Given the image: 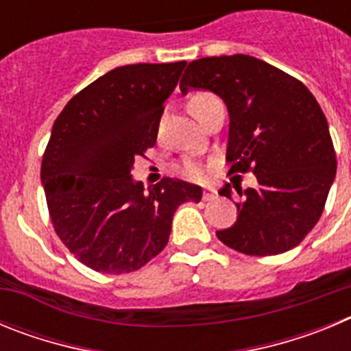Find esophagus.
Masks as SVG:
<instances>
[{"instance_id": "1", "label": "esophagus", "mask_w": 351, "mask_h": 351, "mask_svg": "<svg viewBox=\"0 0 351 351\" xmlns=\"http://www.w3.org/2000/svg\"><path fill=\"white\" fill-rule=\"evenodd\" d=\"M202 198L206 200V202H209V200H214V198H216V190H214L213 186H206V188H204Z\"/></svg>"}]
</instances>
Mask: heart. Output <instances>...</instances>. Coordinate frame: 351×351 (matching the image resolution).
Here are the masks:
<instances>
[{"label": "heart", "mask_w": 351, "mask_h": 351, "mask_svg": "<svg viewBox=\"0 0 351 351\" xmlns=\"http://www.w3.org/2000/svg\"><path fill=\"white\" fill-rule=\"evenodd\" d=\"M214 100H218V98H216L214 95H210V93H195V95L190 98V101H188L190 112L193 114V116H197L200 108L206 107L207 104H210V101H214ZM184 172H186V176H188V178H193V179L200 178V173H202V172H200V169H198V167H195V165H188L184 169Z\"/></svg>", "instance_id": "heart-1"}]
</instances>
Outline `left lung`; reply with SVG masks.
Wrapping results in <instances>:
<instances>
[{"label": "left lung", "mask_w": 351, "mask_h": 351, "mask_svg": "<svg viewBox=\"0 0 351 351\" xmlns=\"http://www.w3.org/2000/svg\"><path fill=\"white\" fill-rule=\"evenodd\" d=\"M218 95L228 108L226 163L251 172L237 221L216 232L244 255H280L295 247L318 223L336 178V153L320 105L300 80L253 56L191 61L179 84ZM243 195L241 186H235ZM219 195L232 198L226 182Z\"/></svg>", "instance_id": "1"}]
</instances>
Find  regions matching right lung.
<instances>
[{"instance_id":"right-lung-1","label":"right lung","mask_w":351,"mask_h":351,"mask_svg":"<svg viewBox=\"0 0 351 351\" xmlns=\"http://www.w3.org/2000/svg\"><path fill=\"white\" fill-rule=\"evenodd\" d=\"M186 61L114 68L77 93L58 116L42 160L56 234L89 269L123 274L167 246L173 213L202 188L165 178L144 190L135 158L156 144L163 104Z\"/></svg>"}]
</instances>
